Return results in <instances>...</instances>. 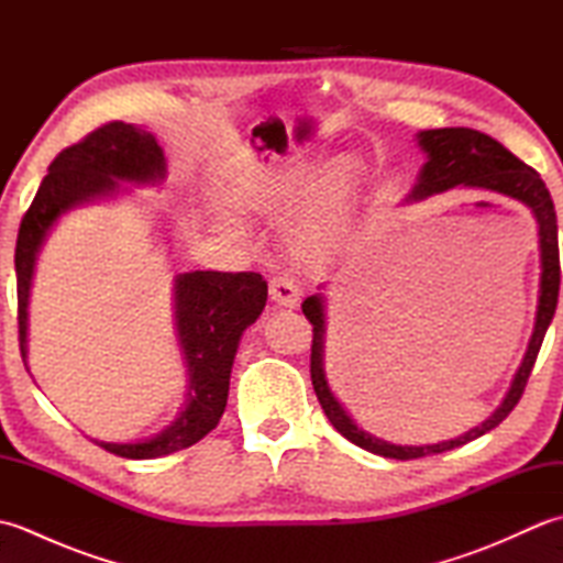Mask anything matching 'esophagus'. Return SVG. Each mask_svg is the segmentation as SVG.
<instances>
[{
    "label": "esophagus",
    "instance_id": "1",
    "mask_svg": "<svg viewBox=\"0 0 563 563\" xmlns=\"http://www.w3.org/2000/svg\"><path fill=\"white\" fill-rule=\"evenodd\" d=\"M300 285H297L290 275H275L268 283V295L275 305L280 307H295L300 300Z\"/></svg>",
    "mask_w": 563,
    "mask_h": 563
}]
</instances>
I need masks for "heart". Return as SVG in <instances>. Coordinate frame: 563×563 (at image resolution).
<instances>
[{"mask_svg": "<svg viewBox=\"0 0 563 563\" xmlns=\"http://www.w3.org/2000/svg\"><path fill=\"white\" fill-rule=\"evenodd\" d=\"M363 172L353 154H336L324 164L300 159L273 178L263 202L278 212L305 208L295 227V242L307 256L336 246L361 196Z\"/></svg>", "mask_w": 563, "mask_h": 563, "instance_id": "obj_1", "label": "heart"}]
</instances>
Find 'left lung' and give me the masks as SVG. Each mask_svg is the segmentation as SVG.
Returning a JSON list of instances; mask_svg holds the SVG:
<instances>
[{"mask_svg":"<svg viewBox=\"0 0 563 563\" xmlns=\"http://www.w3.org/2000/svg\"><path fill=\"white\" fill-rule=\"evenodd\" d=\"M418 145L428 154V162L423 164L418 184L411 190V200H423L428 196L442 194L454 186L466 188H486L494 194H504L512 200H520L528 206L534 214L537 224H540V249H542V285H540V307H537V321L534 333L525 353V361L518 369L516 379L504 404L498 411L476 426L470 433H464L448 442H438V445H421V448H401L389 445L385 440H377L365 430L353 423V418L343 411V406L333 397L329 389V382L324 375V363H321V353H324V305L321 297L312 295L302 302V312L312 324V357H309V375H312V385L317 391V399L324 409L331 426L339 433L351 440L353 445L363 448L367 452H375L379 457L389 460H418L428 457V454L448 452L460 445H466L476 438H482L488 430H494L500 421H506L508 413L516 409L522 399V391L528 387V379L532 375V367L537 361V353L542 349L544 333L549 329L556 312L559 300V283H561V266H559V236H556V210L554 200L532 166L520 162L516 154L508 152L498 140L488 137L479 130L472 128H435L418 133Z\"/></svg>","mask_w":563,"mask_h":563,"instance_id":"obj_1","label":"left lung"}]
</instances>
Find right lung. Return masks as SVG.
<instances>
[{"label":"right lung","mask_w":563,"mask_h":563,"mask_svg":"<svg viewBox=\"0 0 563 563\" xmlns=\"http://www.w3.org/2000/svg\"><path fill=\"white\" fill-rule=\"evenodd\" d=\"M164 176V154L152 133L123 121L103 123L53 159L19 227L16 300L19 345L26 361V305L35 254L53 222L69 208L109 196L115 181L150 184ZM268 285L258 273L194 271L176 280L178 341L190 373L186 411L157 438L135 445L99 442L125 460H152L196 445L220 423L230 391V373L239 339L266 307Z\"/></svg>","instance_id":"add662e5"}]
</instances>
